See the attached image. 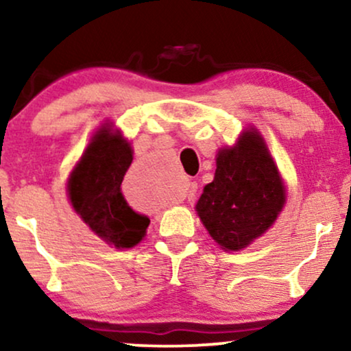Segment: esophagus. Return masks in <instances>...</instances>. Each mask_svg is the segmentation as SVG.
I'll return each mask as SVG.
<instances>
[{
  "label": "esophagus",
  "instance_id": "1",
  "mask_svg": "<svg viewBox=\"0 0 351 351\" xmlns=\"http://www.w3.org/2000/svg\"><path fill=\"white\" fill-rule=\"evenodd\" d=\"M196 188H197V184L193 183V181H189L188 186H186V196L193 197L194 194H196Z\"/></svg>",
  "mask_w": 351,
  "mask_h": 351
}]
</instances>
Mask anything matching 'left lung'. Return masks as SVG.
I'll return each instance as SVG.
<instances>
[{
    "label": "left lung",
    "mask_w": 351,
    "mask_h": 351,
    "mask_svg": "<svg viewBox=\"0 0 351 351\" xmlns=\"http://www.w3.org/2000/svg\"><path fill=\"white\" fill-rule=\"evenodd\" d=\"M285 204L277 167L256 131H246L237 147L221 149L212 183L196 210L207 232L227 251H238L261 237Z\"/></svg>",
    "instance_id": "1"
}]
</instances>
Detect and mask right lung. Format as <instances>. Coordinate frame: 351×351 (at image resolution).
Segmentation results:
<instances>
[{
	"mask_svg": "<svg viewBox=\"0 0 351 351\" xmlns=\"http://www.w3.org/2000/svg\"><path fill=\"white\" fill-rule=\"evenodd\" d=\"M131 162V145L119 132L101 128L68 183L74 210L92 232L117 247L136 246L150 223L123 196L121 183Z\"/></svg>",
	"mask_w": 351,
	"mask_h": 351,
	"instance_id": "obj_1",
	"label": "right lung"
}]
</instances>
